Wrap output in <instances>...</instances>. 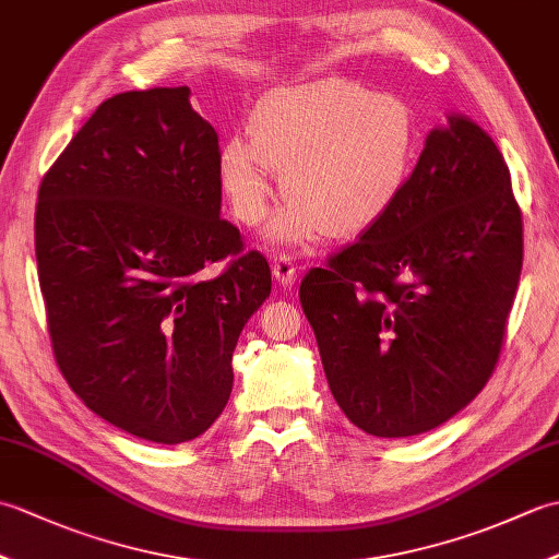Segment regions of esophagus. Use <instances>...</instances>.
I'll return each mask as SVG.
<instances>
[{"mask_svg":"<svg viewBox=\"0 0 559 559\" xmlns=\"http://www.w3.org/2000/svg\"><path fill=\"white\" fill-rule=\"evenodd\" d=\"M273 276L281 283V286H290L298 278V264H295V259L290 254H278L273 259Z\"/></svg>","mask_w":559,"mask_h":559,"instance_id":"34e87169","label":"esophagus"}]
</instances>
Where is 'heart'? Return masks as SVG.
I'll return each mask as SVG.
<instances>
[{"label": "heart", "mask_w": 559, "mask_h": 559, "mask_svg": "<svg viewBox=\"0 0 559 559\" xmlns=\"http://www.w3.org/2000/svg\"><path fill=\"white\" fill-rule=\"evenodd\" d=\"M247 132L221 146V187L233 216L257 225L278 170L288 201L269 237L281 245L324 233L355 237L382 223L406 194L423 139L408 100L346 79L266 93L249 112Z\"/></svg>", "instance_id": "obj_1"}]
</instances>
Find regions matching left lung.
Here are the masks:
<instances>
[{
  "instance_id": "1",
  "label": "left lung",
  "mask_w": 559,
  "mask_h": 559,
  "mask_svg": "<svg viewBox=\"0 0 559 559\" xmlns=\"http://www.w3.org/2000/svg\"><path fill=\"white\" fill-rule=\"evenodd\" d=\"M524 261V221L495 141L463 115L432 129L396 209L300 283L346 418L413 437L492 377Z\"/></svg>"
}]
</instances>
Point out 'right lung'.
Returning a JSON list of instances; mask_svg holds the SVG:
<instances>
[{
    "mask_svg": "<svg viewBox=\"0 0 559 559\" xmlns=\"http://www.w3.org/2000/svg\"><path fill=\"white\" fill-rule=\"evenodd\" d=\"M218 156L187 86L127 91L98 105L38 189L59 372L103 420L156 444L189 442L223 413L237 338L271 293L264 254L221 218Z\"/></svg>",
    "mask_w": 559,
    "mask_h": 559,
    "instance_id": "right-lung-1",
    "label": "right lung"
}]
</instances>
